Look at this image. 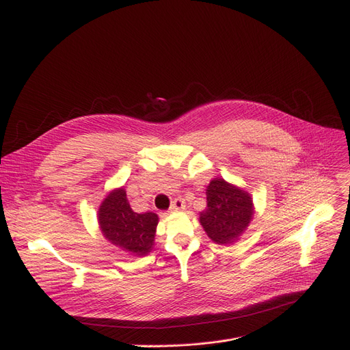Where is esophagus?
<instances>
[{
	"mask_svg": "<svg viewBox=\"0 0 350 350\" xmlns=\"http://www.w3.org/2000/svg\"><path fill=\"white\" fill-rule=\"evenodd\" d=\"M185 208V201L180 198V197H178V198H175L174 201H172V204H171V211H180V209H184Z\"/></svg>",
	"mask_w": 350,
	"mask_h": 350,
	"instance_id": "34e87169",
	"label": "esophagus"
}]
</instances>
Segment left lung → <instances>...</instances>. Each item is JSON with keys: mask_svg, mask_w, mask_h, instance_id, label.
<instances>
[{"mask_svg": "<svg viewBox=\"0 0 350 350\" xmlns=\"http://www.w3.org/2000/svg\"><path fill=\"white\" fill-rule=\"evenodd\" d=\"M253 214L248 192L215 178L206 187V208L200 214V222L214 243L231 244L245 231Z\"/></svg>", "mask_w": 350, "mask_h": 350, "instance_id": "left-lung-1", "label": "left lung"}]
</instances>
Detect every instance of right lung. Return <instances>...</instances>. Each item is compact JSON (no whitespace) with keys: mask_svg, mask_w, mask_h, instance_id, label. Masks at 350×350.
Listing matches in <instances>:
<instances>
[{"mask_svg":"<svg viewBox=\"0 0 350 350\" xmlns=\"http://www.w3.org/2000/svg\"><path fill=\"white\" fill-rule=\"evenodd\" d=\"M97 219L105 239L113 245L135 257L150 253L159 218L153 213H135L123 188L111 191L103 200Z\"/></svg>","mask_w":350,"mask_h":350,"instance_id":"1","label":"right lung"}]
</instances>
